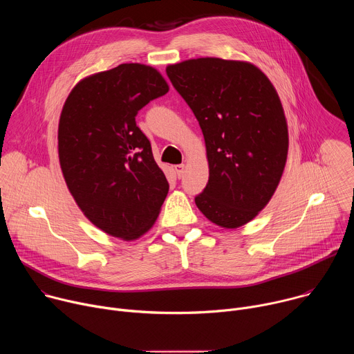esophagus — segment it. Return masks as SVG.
<instances>
[{
  "label": "esophagus",
  "mask_w": 354,
  "mask_h": 354,
  "mask_svg": "<svg viewBox=\"0 0 354 354\" xmlns=\"http://www.w3.org/2000/svg\"><path fill=\"white\" fill-rule=\"evenodd\" d=\"M175 172H176L178 178H182V176H183V172H185V164L175 165Z\"/></svg>",
  "instance_id": "obj_1"
}]
</instances>
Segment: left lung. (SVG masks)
<instances>
[{"label":"left lung","mask_w":354,"mask_h":354,"mask_svg":"<svg viewBox=\"0 0 354 354\" xmlns=\"http://www.w3.org/2000/svg\"><path fill=\"white\" fill-rule=\"evenodd\" d=\"M167 74L206 142L209 182L196 206L223 228L245 225L269 203L287 161V122L273 84L254 64L217 57L171 64Z\"/></svg>","instance_id":"1"}]
</instances>
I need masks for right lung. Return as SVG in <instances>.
Masks as SVG:
<instances>
[{
  "label": "right lung",
  "mask_w": 354,
  "mask_h": 354,
  "mask_svg": "<svg viewBox=\"0 0 354 354\" xmlns=\"http://www.w3.org/2000/svg\"><path fill=\"white\" fill-rule=\"evenodd\" d=\"M169 91L153 67L129 63L81 80L59 122V160L67 187L99 230L133 241L154 225L168 194L149 140L136 116Z\"/></svg>",
  "instance_id": "1"
}]
</instances>
